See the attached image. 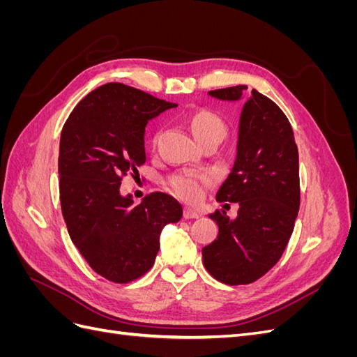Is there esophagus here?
Listing matches in <instances>:
<instances>
[{"label": "esophagus", "instance_id": "esophagus-1", "mask_svg": "<svg viewBox=\"0 0 357 357\" xmlns=\"http://www.w3.org/2000/svg\"><path fill=\"white\" fill-rule=\"evenodd\" d=\"M185 218H186V219H198V218H201V213H199L198 208L186 207V208H185Z\"/></svg>", "mask_w": 357, "mask_h": 357}]
</instances>
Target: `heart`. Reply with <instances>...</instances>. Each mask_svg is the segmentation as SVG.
Masks as SVG:
<instances>
[{
    "mask_svg": "<svg viewBox=\"0 0 357 357\" xmlns=\"http://www.w3.org/2000/svg\"><path fill=\"white\" fill-rule=\"evenodd\" d=\"M190 131L197 139L207 137V135H225V123L222 119L210 112V110H199L189 119ZM205 181V177L197 172H181L171 178V186L174 189L178 197L185 198L188 201H197L202 193V183Z\"/></svg>",
    "mask_w": 357,
    "mask_h": 357,
    "instance_id": "1",
    "label": "heart"
}]
</instances>
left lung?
<instances>
[{
	"label": "left lung",
	"instance_id": "obj_1",
	"mask_svg": "<svg viewBox=\"0 0 357 357\" xmlns=\"http://www.w3.org/2000/svg\"><path fill=\"white\" fill-rule=\"evenodd\" d=\"M245 86L210 91L211 98L243 100ZM215 198L238 202L235 219L208 214L219 235L202 248L208 273L226 284H248L282 257L299 210V156L294 131L280 107L256 89L240 113L236 152Z\"/></svg>",
	"mask_w": 357,
	"mask_h": 357
}]
</instances>
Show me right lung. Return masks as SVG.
Returning <instances> with one entry per match:
<instances>
[{"label": "right lung", "instance_id": "right-lung-1", "mask_svg": "<svg viewBox=\"0 0 357 357\" xmlns=\"http://www.w3.org/2000/svg\"><path fill=\"white\" fill-rule=\"evenodd\" d=\"M177 104L122 83H107L75 105L61 132L58 174L63 220L86 262L104 278L128 283L155 264L160 232L181 204L155 192L134 205L121 180L146 162L149 121Z\"/></svg>", "mask_w": 357, "mask_h": 357}]
</instances>
